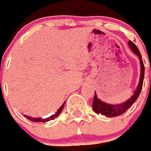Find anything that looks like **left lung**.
I'll use <instances>...</instances> for the list:
<instances>
[{
	"instance_id": "obj_1",
	"label": "left lung",
	"mask_w": 151,
	"mask_h": 151,
	"mask_svg": "<svg viewBox=\"0 0 151 151\" xmlns=\"http://www.w3.org/2000/svg\"><path fill=\"white\" fill-rule=\"evenodd\" d=\"M128 44L130 48H131V50H132V52L138 55V59L140 60V63H141V74H140L139 83H138V87H137L136 90L134 92V95L129 100H127L126 102L119 104H106L105 102L101 101V100H99L98 99L96 92H95L94 99H93V101H92V108H93L95 112L99 114H101V115H104V116H108V117H114V116H117L123 114V113L126 112L135 103V101H136L137 99L139 96L140 92L142 91L144 77H145V65H144V62L143 60H142V57L135 43L131 41V40H129Z\"/></svg>"
}]
</instances>
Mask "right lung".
<instances>
[{
  "label": "right lung",
  "instance_id": "right-lung-1",
  "mask_svg": "<svg viewBox=\"0 0 151 151\" xmlns=\"http://www.w3.org/2000/svg\"><path fill=\"white\" fill-rule=\"evenodd\" d=\"M64 106H65V103H63L62 104V105L61 106L60 108H59V109L57 111V112L55 113V114L52 115V116H50V117L48 118H45V119H42V118H34V117H31V116H26V115H24L25 116V117H26L27 119H29V120H31V121H33V122H40V123H46V122H48L50 121V120H52V119H54L55 118H56L57 116H59V114H60V113L62 112V109H63Z\"/></svg>",
  "mask_w": 151,
  "mask_h": 151
}]
</instances>
